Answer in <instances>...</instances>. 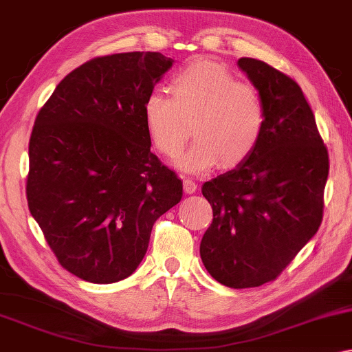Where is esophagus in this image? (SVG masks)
Listing matches in <instances>:
<instances>
[{
  "label": "esophagus",
  "mask_w": 352,
  "mask_h": 352,
  "mask_svg": "<svg viewBox=\"0 0 352 352\" xmlns=\"http://www.w3.org/2000/svg\"><path fill=\"white\" fill-rule=\"evenodd\" d=\"M184 192H186V193H195V192H197V184H195V181L186 177V179H184Z\"/></svg>",
  "instance_id": "34e87169"
}]
</instances>
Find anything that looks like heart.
<instances>
[{
    "label": "heart",
    "mask_w": 352,
    "mask_h": 352,
    "mask_svg": "<svg viewBox=\"0 0 352 352\" xmlns=\"http://www.w3.org/2000/svg\"><path fill=\"white\" fill-rule=\"evenodd\" d=\"M168 94L144 99L143 118L154 148L176 157L188 138L195 142L177 160L182 170L203 173L220 165L232 168L250 157L266 127V107L255 86L214 61H197L173 75Z\"/></svg>",
    "instance_id": "1"
}]
</instances>
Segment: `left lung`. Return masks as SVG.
<instances>
[{"label": "left lung", "instance_id": "obj_1", "mask_svg": "<svg viewBox=\"0 0 352 352\" xmlns=\"http://www.w3.org/2000/svg\"><path fill=\"white\" fill-rule=\"evenodd\" d=\"M237 66L263 97L266 127L250 157L203 184L214 219L199 255L219 283L241 289L277 278L316 234L329 154L293 78L259 59Z\"/></svg>", "mask_w": 352, "mask_h": 352}]
</instances>
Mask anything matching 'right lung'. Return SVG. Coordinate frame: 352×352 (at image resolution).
<instances>
[{"label":"right lung","mask_w":352,"mask_h":352,"mask_svg":"<svg viewBox=\"0 0 352 352\" xmlns=\"http://www.w3.org/2000/svg\"><path fill=\"white\" fill-rule=\"evenodd\" d=\"M173 59L157 52L99 56L61 80L30 138L26 198L61 266L91 283L127 278L182 181L151 153L143 118Z\"/></svg>","instance_id":"add662e5"}]
</instances>
